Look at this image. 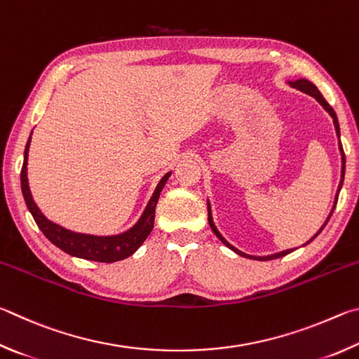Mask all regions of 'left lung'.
Segmentation results:
<instances>
[{"instance_id": "8db88e82", "label": "left lung", "mask_w": 359, "mask_h": 359, "mask_svg": "<svg viewBox=\"0 0 359 359\" xmlns=\"http://www.w3.org/2000/svg\"><path fill=\"white\" fill-rule=\"evenodd\" d=\"M288 85H290L292 88H297V90H299V91H303V93H306V94H309V96H312V97H316V100L317 102L323 107V109L330 113L331 115V118H332V123H334V129H336V134H337V137H341V129H339V121H337V116H336V111L332 110V107L326 102L325 100V97L322 96V93H320L318 90H317V86L312 83V81H309V80H306V79H298V80H294V81H288ZM339 151H341V159H342V170H341V184H339V187H337V194H336V200H334V206H332V210H331V212H330V216H328V219H326L325 221V224L322 225V229H320L316 235H313L309 241L307 243H311L312 240H316V238L318 236V233L320 231H322L323 229H325V225L328 224V221H330V217H331V215H332V211H334V208H336V203H337V197H339V192H341V187H342V183H344V175H345V154H344V148H342V143H341V140H339ZM208 222H210V227H211V230L215 231V235L219 238V240H221L225 246H227L229 249H231L233 250V252H236L238 255H241V257H248V259H252V260H262V262H265V260H274V259H279V257H284V255H287V254H290V252H293L294 249H287V250H282V252H278V254H271V255H265V257H257V255H249V254H244V252H241L240 249H236L235 246H231V244L225 240V238L219 233V230H217V227L215 225V222H212V215H211V206H210V202H208ZM306 243V244H307Z\"/></svg>"}]
</instances>
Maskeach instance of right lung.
I'll use <instances>...</instances> for the list:
<instances>
[{"label":"right lung","instance_id":"1","mask_svg":"<svg viewBox=\"0 0 359 359\" xmlns=\"http://www.w3.org/2000/svg\"><path fill=\"white\" fill-rule=\"evenodd\" d=\"M33 134V132H31ZM31 143V135L27 142V148H25V156H23V167L20 172V181H22V192L25 203H27L31 216L34 217L37 227L46 238H48L50 243H53L56 248L65 250L66 254L79 257V259L85 260H93V262H100V263H113L123 259H128L135 250L142 246L143 241L147 240L151 230L154 227V212H156V205L157 200H159L161 191L165 186L168 176L172 172H168L162 176L159 184L154 189L153 197L149 198V202L144 208L143 215L138 219V222L130 227L128 231L119 235H111V236H96V235H86V233H77V231L67 230L61 225L55 224L42 215L41 210L37 208L34 203L33 196H31L29 186H28V176H27V165H28V149Z\"/></svg>","mask_w":359,"mask_h":359}]
</instances>
